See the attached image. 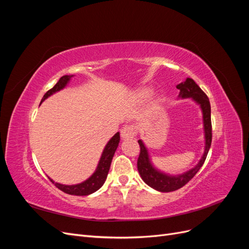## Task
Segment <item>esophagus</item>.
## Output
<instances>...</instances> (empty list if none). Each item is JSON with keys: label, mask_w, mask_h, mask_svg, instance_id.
Wrapping results in <instances>:
<instances>
[{"label": "esophagus", "mask_w": 249, "mask_h": 249, "mask_svg": "<svg viewBox=\"0 0 249 249\" xmlns=\"http://www.w3.org/2000/svg\"><path fill=\"white\" fill-rule=\"evenodd\" d=\"M120 135H122L123 139H131L134 138L137 135V129L136 126H134L132 124L125 125L123 127L122 132H120Z\"/></svg>", "instance_id": "esophagus-1"}]
</instances>
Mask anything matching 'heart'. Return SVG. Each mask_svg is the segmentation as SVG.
Listing matches in <instances>:
<instances>
[{
  "mask_svg": "<svg viewBox=\"0 0 249 249\" xmlns=\"http://www.w3.org/2000/svg\"><path fill=\"white\" fill-rule=\"evenodd\" d=\"M147 95H148V92L145 91V90H144V91H141V92L138 94V96L141 97V99H145V97H146Z\"/></svg>",
  "mask_w": 249,
  "mask_h": 249,
  "instance_id": "b5f03b06",
  "label": "heart"
}]
</instances>
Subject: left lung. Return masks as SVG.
<instances>
[{"mask_svg": "<svg viewBox=\"0 0 249 249\" xmlns=\"http://www.w3.org/2000/svg\"><path fill=\"white\" fill-rule=\"evenodd\" d=\"M177 88L179 90V97H182V99L191 97V99H193L200 106L203 116V129H205L206 146L203 156L201 157L200 161L194 168L179 176H168L154 168L152 163H150L148 152L146 147L144 146V143L141 140H138L140 146V154L137 161V168L139 171V175L149 187H152L154 189L161 192L176 191L189 182V180L198 172V170L202 166V164L205 163L209 149L211 147V143H212V123H211V105L209 97L202 91L196 83L194 82V80L190 78H187L185 82H182L180 84L177 85Z\"/></svg>", "mask_w": 249, "mask_h": 249, "instance_id": "1", "label": "left lung"}]
</instances>
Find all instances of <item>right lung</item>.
Returning <instances> with one entry per match:
<instances>
[{"instance_id":"add662e5","label":"right lung","mask_w":249,"mask_h":249,"mask_svg":"<svg viewBox=\"0 0 249 249\" xmlns=\"http://www.w3.org/2000/svg\"><path fill=\"white\" fill-rule=\"evenodd\" d=\"M72 77H73V74H71V76H63L60 78V80L57 82V84L52 89H50L49 91H47V93L43 95L41 103L46 99H48V97L50 95H52L53 93H55V92L59 91V90L63 89ZM119 139H120L119 133H116L114 136L110 139V141L107 143L106 147L104 148V152L102 154L101 160L99 162V165H97L96 170L94 171V173L91 177L85 180V182H83L78 185L67 186V185L55 183L54 180L49 178L50 180L53 184H55V186L58 188V189L63 191L64 193L71 194V195H79V196H84V195H89V194L95 192L96 190H99L100 188L104 185L105 180H106V178H107L108 172L110 169V165H111V162L113 159V156H114L115 150L118 146Z\"/></svg>"}]
</instances>
